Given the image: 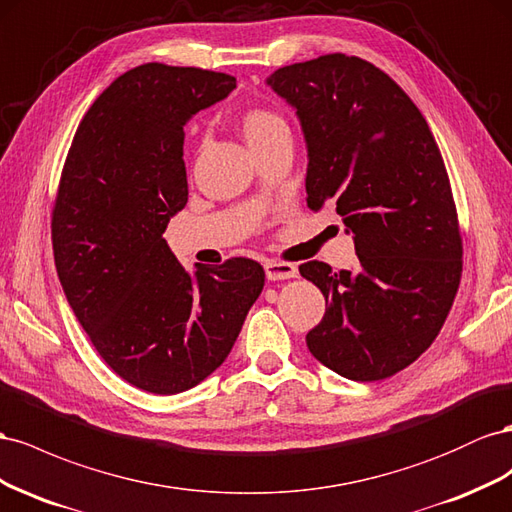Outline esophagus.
Returning a JSON list of instances; mask_svg holds the SVG:
<instances>
[{
	"instance_id": "obj_1",
	"label": "esophagus",
	"mask_w": 512,
	"mask_h": 512,
	"mask_svg": "<svg viewBox=\"0 0 512 512\" xmlns=\"http://www.w3.org/2000/svg\"><path fill=\"white\" fill-rule=\"evenodd\" d=\"M264 268L268 281H285L298 276V268L294 264H285V261H266Z\"/></svg>"
}]
</instances>
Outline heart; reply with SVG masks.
Masks as SVG:
<instances>
[{
  "label": "heart",
  "mask_w": 512,
  "mask_h": 512,
  "mask_svg": "<svg viewBox=\"0 0 512 512\" xmlns=\"http://www.w3.org/2000/svg\"><path fill=\"white\" fill-rule=\"evenodd\" d=\"M242 137L246 141L248 148H257V145L270 141L272 137L289 133L287 122L281 118L279 113H274L270 109H251L244 113V118L240 122Z\"/></svg>",
  "instance_id": "heart-1"
}]
</instances>
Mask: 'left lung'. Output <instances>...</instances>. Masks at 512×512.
Returning <instances> with one entry per match:
<instances>
[{"mask_svg":"<svg viewBox=\"0 0 512 512\" xmlns=\"http://www.w3.org/2000/svg\"><path fill=\"white\" fill-rule=\"evenodd\" d=\"M270 90L296 111L306 143V206L330 208L358 268L309 261L326 315L309 352L354 382L412 364L442 330L461 279V236L440 148L386 72L343 53L274 70Z\"/></svg>","mask_w":512,"mask_h":512,"instance_id":"8db88e82","label":"left lung"}]
</instances>
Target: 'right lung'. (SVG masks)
I'll list each match as a JSON object with an SVG mask.
<instances>
[{"mask_svg":"<svg viewBox=\"0 0 512 512\" xmlns=\"http://www.w3.org/2000/svg\"><path fill=\"white\" fill-rule=\"evenodd\" d=\"M233 87L201 68L128 70L85 113L62 171L51 229L66 300L102 360L154 394L221 367L264 289L257 261L188 272L163 238L188 201L184 126Z\"/></svg>","mask_w":512,"mask_h":512,"instance_id":"add662e5","label":"right lung"}]
</instances>
